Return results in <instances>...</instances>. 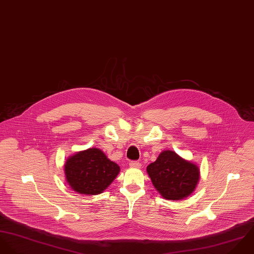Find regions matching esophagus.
<instances>
[{
    "mask_svg": "<svg viewBox=\"0 0 254 254\" xmlns=\"http://www.w3.org/2000/svg\"><path fill=\"white\" fill-rule=\"evenodd\" d=\"M129 167H130V168H136V169H138V168L141 167V163L136 162V161H131V162L129 163Z\"/></svg>",
    "mask_w": 254,
    "mask_h": 254,
    "instance_id": "1",
    "label": "esophagus"
}]
</instances>
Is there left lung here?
I'll list each match as a JSON object with an SVG mask.
<instances>
[{
    "mask_svg": "<svg viewBox=\"0 0 254 254\" xmlns=\"http://www.w3.org/2000/svg\"><path fill=\"white\" fill-rule=\"evenodd\" d=\"M147 174L161 196L168 200H182L196 189L200 171L196 164L182 158L173 150H164L147 166Z\"/></svg>",
    "mask_w": 254,
    "mask_h": 254,
    "instance_id": "left-lung-1",
    "label": "left lung"
}]
</instances>
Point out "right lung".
<instances>
[{
    "instance_id": "obj_1",
    "label": "right lung",
    "mask_w": 254,
    "mask_h": 254,
    "mask_svg": "<svg viewBox=\"0 0 254 254\" xmlns=\"http://www.w3.org/2000/svg\"><path fill=\"white\" fill-rule=\"evenodd\" d=\"M64 168L65 180L70 189L83 195L102 193L117 178L121 170L118 164L95 147L69 156Z\"/></svg>"
}]
</instances>
